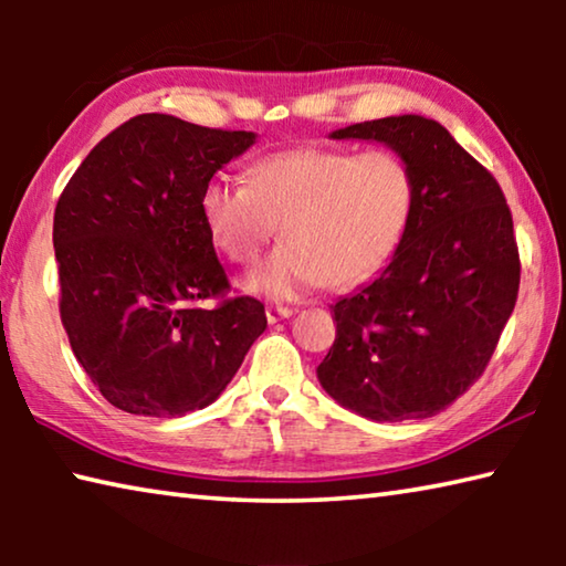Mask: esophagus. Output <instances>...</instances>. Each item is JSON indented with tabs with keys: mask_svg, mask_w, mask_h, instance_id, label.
<instances>
[{
	"mask_svg": "<svg viewBox=\"0 0 566 566\" xmlns=\"http://www.w3.org/2000/svg\"><path fill=\"white\" fill-rule=\"evenodd\" d=\"M290 317H292L290 306H280V304L266 306V322H270V324H276V322H282V319H290Z\"/></svg>",
	"mask_w": 566,
	"mask_h": 566,
	"instance_id": "34e87169",
	"label": "esophagus"
}]
</instances>
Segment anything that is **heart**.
I'll return each instance as SVG.
<instances>
[{
	"instance_id": "heart-1",
	"label": "heart",
	"mask_w": 566,
	"mask_h": 566,
	"mask_svg": "<svg viewBox=\"0 0 566 566\" xmlns=\"http://www.w3.org/2000/svg\"><path fill=\"white\" fill-rule=\"evenodd\" d=\"M411 209L415 179L389 149L272 151L254 161L249 181L212 177L199 195L202 224L229 262H252L280 219L284 242L242 282L272 300L369 280L397 252Z\"/></svg>"
}]
</instances>
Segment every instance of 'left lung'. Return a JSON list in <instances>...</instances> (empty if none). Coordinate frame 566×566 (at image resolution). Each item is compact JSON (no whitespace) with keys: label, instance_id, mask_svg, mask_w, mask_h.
<instances>
[{"label":"left lung","instance_id":"obj_1","mask_svg":"<svg viewBox=\"0 0 566 566\" xmlns=\"http://www.w3.org/2000/svg\"><path fill=\"white\" fill-rule=\"evenodd\" d=\"M407 161L415 209L375 282L332 306L337 339L317 367L332 399L375 421L424 419L482 377L520 292V249L496 179L419 114L349 124Z\"/></svg>","mask_w":566,"mask_h":566}]
</instances>
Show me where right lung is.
Masks as SVG:
<instances>
[{
  "label": "right lung",
  "instance_id": "add662e5",
  "mask_svg": "<svg viewBox=\"0 0 566 566\" xmlns=\"http://www.w3.org/2000/svg\"><path fill=\"white\" fill-rule=\"evenodd\" d=\"M254 132L139 114L94 147L54 209L60 314L102 397L181 417L222 395L266 329L264 304L229 296L199 195Z\"/></svg>",
  "mask_w": 566,
  "mask_h": 566
}]
</instances>
